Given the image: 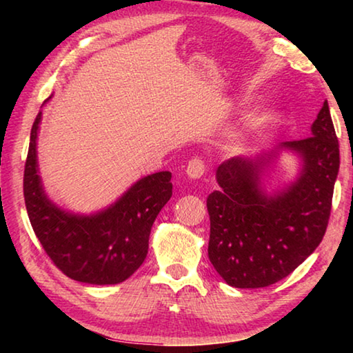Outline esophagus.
Masks as SVG:
<instances>
[{
    "label": "esophagus",
    "mask_w": 353,
    "mask_h": 353,
    "mask_svg": "<svg viewBox=\"0 0 353 353\" xmlns=\"http://www.w3.org/2000/svg\"><path fill=\"white\" fill-rule=\"evenodd\" d=\"M205 171V163L204 160L199 159V157H194L191 159L188 165H187V170H185V174H187L190 179H193V181H196V179H201L202 174H204Z\"/></svg>",
    "instance_id": "1"
}]
</instances>
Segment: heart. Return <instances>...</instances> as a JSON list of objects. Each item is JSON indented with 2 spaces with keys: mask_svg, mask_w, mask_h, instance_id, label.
<instances>
[{
  "mask_svg": "<svg viewBox=\"0 0 353 353\" xmlns=\"http://www.w3.org/2000/svg\"><path fill=\"white\" fill-rule=\"evenodd\" d=\"M263 126H265V118H261V117L252 118V119H250V121L246 124V128H244L243 132H241L240 135H238V141H244V140L248 139L249 135L260 132V130L263 129Z\"/></svg>",
  "mask_w": 353,
  "mask_h": 353,
  "instance_id": "1",
  "label": "heart"
}]
</instances>
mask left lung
Segmentation results:
<instances>
[{
    "label": "left lung",
    "instance_id": "left-lung-1",
    "mask_svg": "<svg viewBox=\"0 0 353 353\" xmlns=\"http://www.w3.org/2000/svg\"><path fill=\"white\" fill-rule=\"evenodd\" d=\"M283 153L294 154V179H267ZM339 171V145L325 101L312 134L255 155L227 160L216 170L219 188L207 198L208 259L227 285L263 288L288 276L324 238Z\"/></svg>",
    "mask_w": 353,
    "mask_h": 353
}]
</instances>
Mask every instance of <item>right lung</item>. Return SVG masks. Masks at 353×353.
Masks as SVG:
<instances>
[{
  "mask_svg": "<svg viewBox=\"0 0 353 353\" xmlns=\"http://www.w3.org/2000/svg\"><path fill=\"white\" fill-rule=\"evenodd\" d=\"M41 115L40 110L31 129L23 183L35 235L70 279L90 285L121 283L146 259L154 221L172 194L171 172L160 171L139 179L101 210H67L48 196L40 176L37 139Z\"/></svg>",
  "mask_w": 353,
  "mask_h": 353,
  "instance_id": "obj_1",
  "label": "right lung"
}]
</instances>
